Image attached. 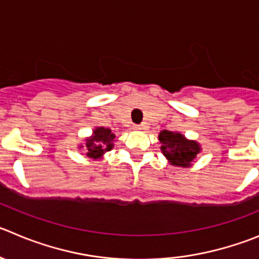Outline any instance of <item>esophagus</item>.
Masks as SVG:
<instances>
[{
  "label": "esophagus",
  "instance_id": "34e87169",
  "mask_svg": "<svg viewBox=\"0 0 259 259\" xmlns=\"http://www.w3.org/2000/svg\"><path fill=\"white\" fill-rule=\"evenodd\" d=\"M134 130H136V131H142V130H145V125H144V124H134Z\"/></svg>",
  "mask_w": 259,
  "mask_h": 259
}]
</instances>
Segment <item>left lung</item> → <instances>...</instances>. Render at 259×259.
<instances>
[{
  "label": "left lung",
  "mask_w": 259,
  "mask_h": 259,
  "mask_svg": "<svg viewBox=\"0 0 259 259\" xmlns=\"http://www.w3.org/2000/svg\"><path fill=\"white\" fill-rule=\"evenodd\" d=\"M159 141L162 142V151L165 158L173 165L189 167L200 151L198 142L189 141L181 134L172 131H162L159 134Z\"/></svg>",
  "instance_id": "1"
}]
</instances>
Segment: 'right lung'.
Instances as JSON below:
<instances>
[{
    "label": "right lung",
    "instance_id": "obj_1",
    "mask_svg": "<svg viewBox=\"0 0 259 259\" xmlns=\"http://www.w3.org/2000/svg\"><path fill=\"white\" fill-rule=\"evenodd\" d=\"M115 135L111 130L104 127L96 128L94 131V136L86 140V151L90 158H99L105 151H110L113 149V141Z\"/></svg>",
    "mask_w": 259,
    "mask_h": 259
}]
</instances>
